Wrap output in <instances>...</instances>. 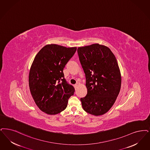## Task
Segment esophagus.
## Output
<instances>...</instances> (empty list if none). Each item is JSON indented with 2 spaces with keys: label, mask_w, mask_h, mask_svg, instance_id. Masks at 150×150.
I'll list each match as a JSON object with an SVG mask.
<instances>
[{
  "label": "esophagus",
  "mask_w": 150,
  "mask_h": 150,
  "mask_svg": "<svg viewBox=\"0 0 150 150\" xmlns=\"http://www.w3.org/2000/svg\"><path fill=\"white\" fill-rule=\"evenodd\" d=\"M78 84H75V85H74V88H75V89H76V88H78Z\"/></svg>",
  "instance_id": "1"
}]
</instances>
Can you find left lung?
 <instances>
[{"mask_svg":"<svg viewBox=\"0 0 150 150\" xmlns=\"http://www.w3.org/2000/svg\"><path fill=\"white\" fill-rule=\"evenodd\" d=\"M86 78V96L81 98L84 110L98 116L106 113L120 93L121 75L117 59L108 47L98 43L78 48Z\"/></svg>","mask_w":150,"mask_h":150,"instance_id":"1","label":"left lung"}]
</instances>
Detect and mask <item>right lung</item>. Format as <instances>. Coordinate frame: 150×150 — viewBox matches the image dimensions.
Instances as JSON below:
<instances>
[{"instance_id":"1","label":"right lung","mask_w":150,"mask_h":150,"mask_svg":"<svg viewBox=\"0 0 150 150\" xmlns=\"http://www.w3.org/2000/svg\"><path fill=\"white\" fill-rule=\"evenodd\" d=\"M77 48L47 45L36 54L29 73L31 95L45 113H60L67 107L75 89L64 78L63 70Z\"/></svg>"}]
</instances>
